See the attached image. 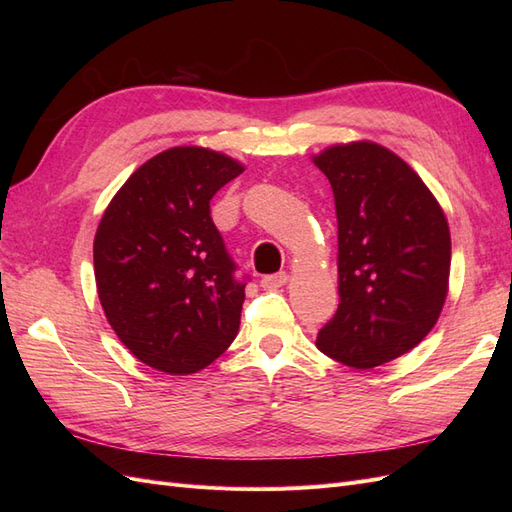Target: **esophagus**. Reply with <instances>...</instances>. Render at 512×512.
Here are the masks:
<instances>
[{
  "mask_svg": "<svg viewBox=\"0 0 512 512\" xmlns=\"http://www.w3.org/2000/svg\"><path fill=\"white\" fill-rule=\"evenodd\" d=\"M286 282H288V273L280 271V273H273V275L262 277L260 286L265 288V290H277V288H282Z\"/></svg>",
  "mask_w": 512,
  "mask_h": 512,
  "instance_id": "obj_1",
  "label": "esophagus"
}]
</instances>
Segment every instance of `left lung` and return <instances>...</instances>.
I'll return each instance as SVG.
<instances>
[{
	"instance_id": "left-lung-1",
	"label": "left lung",
	"mask_w": 512,
	"mask_h": 512,
	"mask_svg": "<svg viewBox=\"0 0 512 512\" xmlns=\"http://www.w3.org/2000/svg\"><path fill=\"white\" fill-rule=\"evenodd\" d=\"M337 215L339 307L316 346L354 369L410 352L438 322L448 294L451 232L440 203L397 153L371 141L312 158Z\"/></svg>"
}]
</instances>
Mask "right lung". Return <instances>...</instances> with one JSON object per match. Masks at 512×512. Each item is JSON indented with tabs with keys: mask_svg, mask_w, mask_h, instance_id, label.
<instances>
[{
	"mask_svg": "<svg viewBox=\"0 0 512 512\" xmlns=\"http://www.w3.org/2000/svg\"><path fill=\"white\" fill-rule=\"evenodd\" d=\"M243 168L220 151L170 147L134 170L100 220L94 271L106 320L164 374H196L239 333L245 284L209 200Z\"/></svg>",
	"mask_w": 512,
	"mask_h": 512,
	"instance_id": "right-lung-1",
	"label": "right lung"
}]
</instances>
